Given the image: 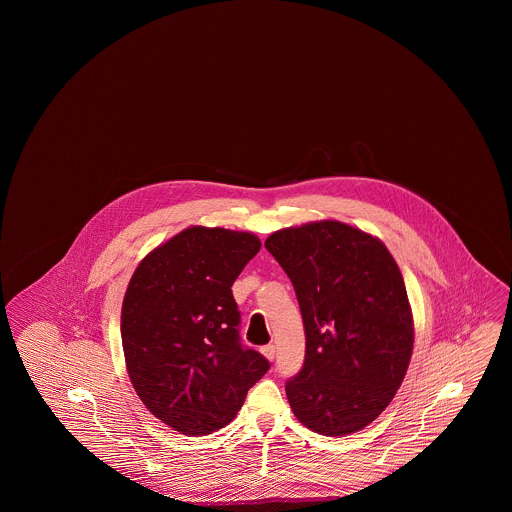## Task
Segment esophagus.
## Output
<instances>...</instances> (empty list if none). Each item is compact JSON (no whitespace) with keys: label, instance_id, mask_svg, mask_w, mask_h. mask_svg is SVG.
Masks as SVG:
<instances>
[{"label":"esophagus","instance_id":"34e87169","mask_svg":"<svg viewBox=\"0 0 512 512\" xmlns=\"http://www.w3.org/2000/svg\"><path fill=\"white\" fill-rule=\"evenodd\" d=\"M261 353L265 355L267 361H274V357H276V347H274V345H265V347L261 349Z\"/></svg>","mask_w":512,"mask_h":512}]
</instances>
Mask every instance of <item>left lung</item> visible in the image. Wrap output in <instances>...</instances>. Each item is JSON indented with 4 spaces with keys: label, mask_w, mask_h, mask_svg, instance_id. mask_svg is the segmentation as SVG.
I'll use <instances>...</instances> for the list:
<instances>
[{
    "label": "left lung",
    "mask_w": 512,
    "mask_h": 512,
    "mask_svg": "<svg viewBox=\"0 0 512 512\" xmlns=\"http://www.w3.org/2000/svg\"><path fill=\"white\" fill-rule=\"evenodd\" d=\"M265 247L290 276L305 326V363L286 384L293 414L322 436L363 430L413 355L401 270L380 238L340 220L276 230Z\"/></svg>",
    "instance_id": "8db88e82"
}]
</instances>
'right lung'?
<instances>
[{
  "instance_id": "1",
  "label": "right lung",
  "mask_w": 512,
  "mask_h": 512,
  "mask_svg": "<svg viewBox=\"0 0 512 512\" xmlns=\"http://www.w3.org/2000/svg\"><path fill=\"white\" fill-rule=\"evenodd\" d=\"M251 232L190 226L151 249L122 299L128 378L172 430L207 436L224 428L263 378L268 361L245 349L232 284L259 253Z\"/></svg>"
}]
</instances>
